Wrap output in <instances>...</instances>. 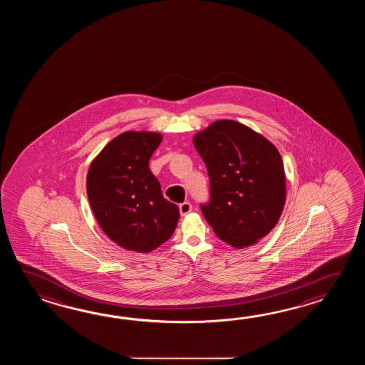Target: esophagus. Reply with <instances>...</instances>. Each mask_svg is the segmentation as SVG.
<instances>
[{
    "label": "esophagus",
    "mask_w": 365,
    "mask_h": 365,
    "mask_svg": "<svg viewBox=\"0 0 365 365\" xmlns=\"http://www.w3.org/2000/svg\"><path fill=\"white\" fill-rule=\"evenodd\" d=\"M179 207L180 214H181L182 217H185V215H187L189 212H192V210H193V207H192V203H190V202H182V203L180 205Z\"/></svg>",
    "instance_id": "obj_1"
}]
</instances>
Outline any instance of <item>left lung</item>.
<instances>
[{"instance_id": "left-lung-1", "label": "left lung", "mask_w": 365, "mask_h": 365, "mask_svg": "<svg viewBox=\"0 0 365 365\" xmlns=\"http://www.w3.org/2000/svg\"><path fill=\"white\" fill-rule=\"evenodd\" d=\"M206 164L211 198L203 217L236 249L272 231L286 203V175L278 148L247 125L217 120L193 137Z\"/></svg>"}]
</instances>
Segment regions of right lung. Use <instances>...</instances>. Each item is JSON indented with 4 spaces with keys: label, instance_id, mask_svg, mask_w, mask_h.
<instances>
[{
    "label": "right lung",
    "instance_id": "right-lung-1",
    "mask_svg": "<svg viewBox=\"0 0 365 365\" xmlns=\"http://www.w3.org/2000/svg\"><path fill=\"white\" fill-rule=\"evenodd\" d=\"M162 140L160 133H121L93 158L87 172L86 189L98 225L130 252H153L171 237L179 222V207L164 198L148 168Z\"/></svg>",
    "mask_w": 365,
    "mask_h": 365
}]
</instances>
